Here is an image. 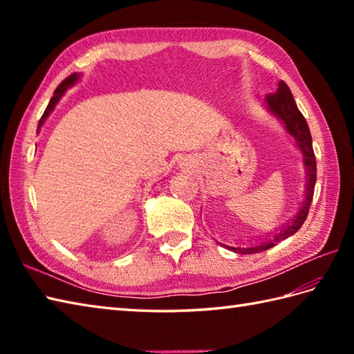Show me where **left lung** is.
Here are the masks:
<instances>
[{"mask_svg":"<svg viewBox=\"0 0 354 354\" xmlns=\"http://www.w3.org/2000/svg\"><path fill=\"white\" fill-rule=\"evenodd\" d=\"M265 103L266 108L274 114L280 122L284 124V129L292 135L293 140H295L298 149L301 150L303 153V162L306 167V199L303 202L301 208L298 209L297 216L293 219L280 230V232L274 234V237L261 240L260 243L250 246V248H234V246H228V245H222L227 248V250L234 251L237 254H255V252H261L266 251L269 248L275 246L277 243H280L281 240L290 237L292 234L303 227V223L306 221L307 214H309V208L313 199V192H315V183H317V160H315V153H313V147H312V135L309 131V126H307L306 118L303 117L301 112L297 108V103L293 100V95L290 93L289 86L284 84L283 80L278 82L275 93L268 94L265 97Z\"/></svg>","mask_w":354,"mask_h":354,"instance_id":"left-lung-1","label":"left lung"}]
</instances>
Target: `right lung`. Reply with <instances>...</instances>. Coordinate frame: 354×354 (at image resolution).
<instances>
[{"label":"right lung","mask_w":354,"mask_h":354,"mask_svg":"<svg viewBox=\"0 0 354 354\" xmlns=\"http://www.w3.org/2000/svg\"><path fill=\"white\" fill-rule=\"evenodd\" d=\"M79 77H80V74L74 73V74H71L70 77H66V79L62 82V84L56 88V91H55V94H53V97H51V100H50V103H48L47 109L44 111V114H42V117H41V120H39V124H37V132H39V129L42 127L44 122H45V120H47V117L51 114V111L56 108L57 102L62 99V95L65 94L66 89H68L70 86H73L74 84H76V82L79 80Z\"/></svg>","instance_id":"1"}]
</instances>
